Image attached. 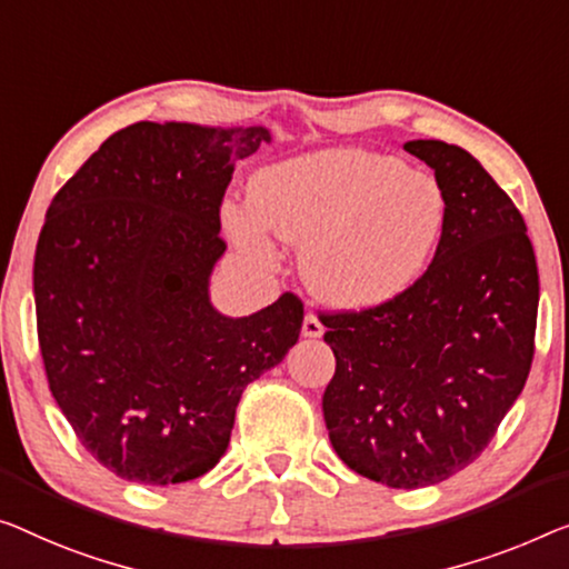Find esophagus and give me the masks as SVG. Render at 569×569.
<instances>
[{
    "label": "esophagus",
    "mask_w": 569,
    "mask_h": 569,
    "mask_svg": "<svg viewBox=\"0 0 569 569\" xmlns=\"http://www.w3.org/2000/svg\"><path fill=\"white\" fill-rule=\"evenodd\" d=\"M301 332H303V337L317 339V337L325 335V325H321L317 313H311V311H309L307 317H303V327H301Z\"/></svg>",
    "instance_id": "esophagus-1"
}]
</instances>
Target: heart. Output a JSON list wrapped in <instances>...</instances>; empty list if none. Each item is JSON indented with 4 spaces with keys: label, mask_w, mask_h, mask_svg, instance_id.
<instances>
[{
    "label": "heart",
    "mask_w": 569,
    "mask_h": 569,
    "mask_svg": "<svg viewBox=\"0 0 569 569\" xmlns=\"http://www.w3.org/2000/svg\"><path fill=\"white\" fill-rule=\"evenodd\" d=\"M224 224L252 266L273 268V232L301 244V273L332 307H376L406 291L435 252L447 201L435 178L362 148L268 166L250 201H227Z\"/></svg>",
    "instance_id": "obj_1"
}]
</instances>
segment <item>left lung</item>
<instances>
[{
  "instance_id": "left-lung-1",
  "label": "left lung",
  "mask_w": 569,
  "mask_h": 569,
  "mask_svg": "<svg viewBox=\"0 0 569 569\" xmlns=\"http://www.w3.org/2000/svg\"><path fill=\"white\" fill-rule=\"evenodd\" d=\"M447 201L429 268L366 309L319 311L337 368L321 409L347 468L427 488L468 468L527 383L539 270L521 211L468 150L403 146Z\"/></svg>"
}]
</instances>
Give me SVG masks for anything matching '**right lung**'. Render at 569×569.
I'll return each mask as SVG.
<instances>
[{"mask_svg":"<svg viewBox=\"0 0 569 569\" xmlns=\"http://www.w3.org/2000/svg\"><path fill=\"white\" fill-rule=\"evenodd\" d=\"M266 127L134 122L50 201L32 288L42 366L83 449L171 486L224 455L242 391L299 342L296 293L242 319L209 303L219 209Z\"/></svg>","mask_w":569,"mask_h":569,"instance_id":"add662e5","label":"right lung"}]
</instances>
